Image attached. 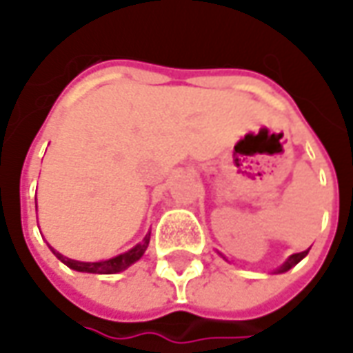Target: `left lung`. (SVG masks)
Wrapping results in <instances>:
<instances>
[{"mask_svg":"<svg viewBox=\"0 0 353 353\" xmlns=\"http://www.w3.org/2000/svg\"><path fill=\"white\" fill-rule=\"evenodd\" d=\"M307 253H309V249H307V251H301V253H294V255H290V257H288L286 261H284V263L280 265V267L274 268V270H272V274H282V272H288L290 268L296 267L297 263H299L301 259L305 257Z\"/></svg>","mask_w":353,"mask_h":353,"instance_id":"8db88e82","label":"left lung"}]
</instances>
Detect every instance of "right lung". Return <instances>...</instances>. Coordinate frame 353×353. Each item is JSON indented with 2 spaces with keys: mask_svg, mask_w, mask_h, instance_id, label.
<instances>
[{
  "mask_svg": "<svg viewBox=\"0 0 353 353\" xmlns=\"http://www.w3.org/2000/svg\"><path fill=\"white\" fill-rule=\"evenodd\" d=\"M148 241H150V234H146L145 239L141 243H137L135 247H131L129 251L117 255V257L106 259V261H96V263H85V261H75V259H69L65 255H61L59 251H56L54 247L52 253L56 255L63 265H67L69 268H73L77 272H90V274H116V272H121L129 268L133 263H137L139 259L145 255L146 247H148Z\"/></svg>",
  "mask_w": 353,
  "mask_h": 353,
  "instance_id": "obj_1",
  "label": "right lung"
}]
</instances>
